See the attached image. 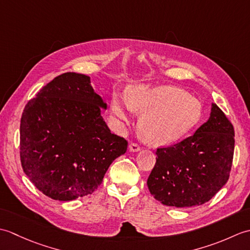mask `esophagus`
<instances>
[{
  "mask_svg": "<svg viewBox=\"0 0 250 250\" xmlns=\"http://www.w3.org/2000/svg\"><path fill=\"white\" fill-rule=\"evenodd\" d=\"M129 150L132 152H136L141 150V147L136 144V143H131L129 145Z\"/></svg>",
  "mask_w": 250,
  "mask_h": 250,
  "instance_id": "esophagus-1",
  "label": "esophagus"
}]
</instances>
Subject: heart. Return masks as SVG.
<instances>
[{
	"label": "heart",
	"mask_w": 250,
	"mask_h": 250,
	"mask_svg": "<svg viewBox=\"0 0 250 250\" xmlns=\"http://www.w3.org/2000/svg\"><path fill=\"white\" fill-rule=\"evenodd\" d=\"M133 109L142 114V134L155 145L177 142L196 125L202 115L200 101L173 86L148 88L137 84L125 99L114 94L110 110L115 119L126 121Z\"/></svg>",
	"instance_id": "1"
}]
</instances>
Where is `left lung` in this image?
Wrapping results in <instances>:
<instances>
[{"instance_id": "1", "label": "left lung", "mask_w": 250, "mask_h": 250, "mask_svg": "<svg viewBox=\"0 0 250 250\" xmlns=\"http://www.w3.org/2000/svg\"><path fill=\"white\" fill-rule=\"evenodd\" d=\"M147 179L153 198L163 205L191 207L208 202L230 176L234 128L218 106L195 133L177 144L158 148Z\"/></svg>"}]
</instances>
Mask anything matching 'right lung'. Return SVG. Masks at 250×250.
Wrapping results in <instances>:
<instances>
[{
	"label": "right lung",
	"mask_w": 250,
	"mask_h": 250,
	"mask_svg": "<svg viewBox=\"0 0 250 250\" xmlns=\"http://www.w3.org/2000/svg\"><path fill=\"white\" fill-rule=\"evenodd\" d=\"M107 105L90 77L64 73L25 105L20 121V160L41 192L58 201L91 194L128 142L111 133L103 117Z\"/></svg>",
	"instance_id": "1"
}]
</instances>
